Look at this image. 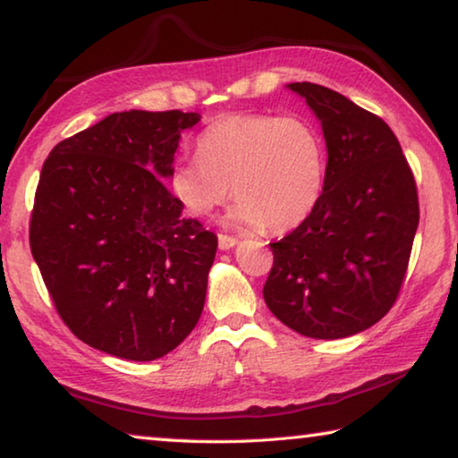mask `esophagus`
I'll list each match as a JSON object with an SVG mask.
<instances>
[{
	"label": "esophagus",
	"instance_id": "34e87169",
	"mask_svg": "<svg viewBox=\"0 0 458 458\" xmlns=\"http://www.w3.org/2000/svg\"><path fill=\"white\" fill-rule=\"evenodd\" d=\"M238 244V238L236 236H228V234H218V246L222 250H230L232 246Z\"/></svg>",
	"mask_w": 458,
	"mask_h": 458
}]
</instances>
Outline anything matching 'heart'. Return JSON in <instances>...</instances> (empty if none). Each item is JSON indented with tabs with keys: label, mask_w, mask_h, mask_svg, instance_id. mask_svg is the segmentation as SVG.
Masks as SVG:
<instances>
[{
	"label": "heart",
	"mask_w": 458,
	"mask_h": 458,
	"mask_svg": "<svg viewBox=\"0 0 458 458\" xmlns=\"http://www.w3.org/2000/svg\"><path fill=\"white\" fill-rule=\"evenodd\" d=\"M196 153L169 175V188L191 216H210L234 190L232 222L286 232L303 224L321 199L323 139L301 117L222 114L201 131Z\"/></svg>",
	"instance_id": "b5f03b06"
}]
</instances>
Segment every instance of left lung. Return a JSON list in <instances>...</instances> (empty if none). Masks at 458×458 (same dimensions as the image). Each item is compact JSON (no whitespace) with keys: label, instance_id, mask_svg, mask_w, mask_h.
<instances>
[{"label":"left lung","instance_id":"1","mask_svg":"<svg viewBox=\"0 0 458 458\" xmlns=\"http://www.w3.org/2000/svg\"><path fill=\"white\" fill-rule=\"evenodd\" d=\"M321 121L327 167L319 204L270 242L267 307L315 339L350 337L396 303L418 228V191L392 129L339 92L291 82Z\"/></svg>","mask_w":458,"mask_h":458}]
</instances>
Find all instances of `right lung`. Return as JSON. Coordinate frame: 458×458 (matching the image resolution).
<instances>
[{
    "mask_svg": "<svg viewBox=\"0 0 458 458\" xmlns=\"http://www.w3.org/2000/svg\"><path fill=\"white\" fill-rule=\"evenodd\" d=\"M183 111H123L60 141L38 182L30 248L62 321L123 360L164 358L201 315L218 238L165 182Z\"/></svg>",
    "mask_w": 458,
    "mask_h": 458,
    "instance_id": "add662e5",
    "label": "right lung"
}]
</instances>
